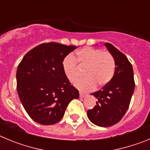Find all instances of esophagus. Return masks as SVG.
Returning <instances> with one entry per match:
<instances>
[{
    "label": "esophagus",
    "instance_id": "esophagus-1",
    "mask_svg": "<svg viewBox=\"0 0 150 150\" xmlns=\"http://www.w3.org/2000/svg\"><path fill=\"white\" fill-rule=\"evenodd\" d=\"M85 96H86V94L82 93V92H79V97H80V98H84Z\"/></svg>",
    "mask_w": 150,
    "mask_h": 150
}]
</instances>
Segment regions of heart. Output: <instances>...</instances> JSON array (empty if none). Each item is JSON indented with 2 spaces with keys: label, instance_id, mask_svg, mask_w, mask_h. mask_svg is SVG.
<instances>
[{
  "label": "heart",
  "instance_id": "heart-1",
  "mask_svg": "<svg viewBox=\"0 0 150 150\" xmlns=\"http://www.w3.org/2000/svg\"><path fill=\"white\" fill-rule=\"evenodd\" d=\"M76 55V60L72 55H67L62 62V67L71 83L76 81L81 74L76 62L80 68H85L83 74L86 77L75 83V86L79 90L90 91L95 88V86L98 88L104 87L112 80L116 71V61L110 52L84 47L78 50Z\"/></svg>",
  "mask_w": 150,
  "mask_h": 150
}]
</instances>
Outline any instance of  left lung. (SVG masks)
Returning <instances> with one entry per match:
<instances>
[{
  "label": "left lung",
  "instance_id": "left-lung-1",
  "mask_svg": "<svg viewBox=\"0 0 150 150\" xmlns=\"http://www.w3.org/2000/svg\"><path fill=\"white\" fill-rule=\"evenodd\" d=\"M106 47L116 61V71L112 80L102 89L91 94L98 99L94 108L88 110L90 121L100 127L118 123L125 114L135 87L132 64L127 57L109 43Z\"/></svg>",
  "mask_w": 150,
  "mask_h": 150
}]
</instances>
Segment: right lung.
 <instances>
[{"instance_id":"obj_1","label":"right lung","mask_w":150,"mask_h":150,"mask_svg":"<svg viewBox=\"0 0 150 150\" xmlns=\"http://www.w3.org/2000/svg\"><path fill=\"white\" fill-rule=\"evenodd\" d=\"M77 46L51 42L27 52L18 65L17 91L24 108L36 122L44 125L59 122L69 103L79 98L62 67L64 59Z\"/></svg>"}]
</instances>
